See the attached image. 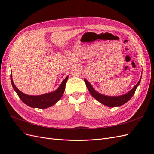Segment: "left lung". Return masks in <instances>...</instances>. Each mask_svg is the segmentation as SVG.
Segmentation results:
<instances>
[{"instance_id": "obj_1", "label": "left lung", "mask_w": 154, "mask_h": 154, "mask_svg": "<svg viewBox=\"0 0 154 154\" xmlns=\"http://www.w3.org/2000/svg\"><path fill=\"white\" fill-rule=\"evenodd\" d=\"M84 81L85 82V84L87 85L88 91L90 92L91 94L94 97L96 100L100 101L101 103L107 106L115 107L123 105L132 98V97L134 94L135 92H136L137 86L139 85V83L141 82V78L137 84L132 88V89L131 91H130L128 92L127 93V94L118 96H109L101 94L94 89V88L92 87L91 83L88 82L86 79H84Z\"/></svg>"}]
</instances>
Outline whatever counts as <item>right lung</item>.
Listing matches in <instances>:
<instances>
[{
    "label": "right lung",
    "mask_w": 154,
    "mask_h": 154,
    "mask_svg": "<svg viewBox=\"0 0 154 154\" xmlns=\"http://www.w3.org/2000/svg\"><path fill=\"white\" fill-rule=\"evenodd\" d=\"M68 80V76L64 79L61 84L57 90L47 94L39 96H31L22 92L16 87L13 81L12 75L11 74V82L13 89L17 92L18 97L25 104L32 108L46 109L54 105L61 98L66 88V84Z\"/></svg>",
    "instance_id": "add662e5"
}]
</instances>
